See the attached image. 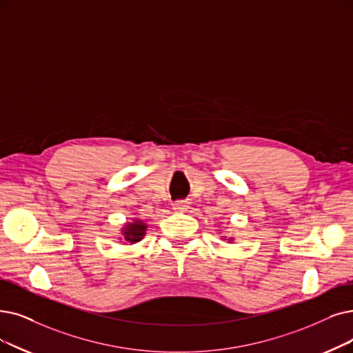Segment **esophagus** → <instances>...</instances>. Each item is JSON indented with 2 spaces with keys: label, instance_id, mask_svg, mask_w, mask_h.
<instances>
[{
  "label": "esophagus",
  "instance_id": "esophagus-1",
  "mask_svg": "<svg viewBox=\"0 0 353 353\" xmlns=\"http://www.w3.org/2000/svg\"><path fill=\"white\" fill-rule=\"evenodd\" d=\"M172 207H174V210H176V211H185V210L190 207V203H188L187 200H178V201H175V203L172 204Z\"/></svg>",
  "mask_w": 353,
  "mask_h": 353
}]
</instances>
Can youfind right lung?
Returning <instances> with one entry per match:
<instances>
[{"label": "right lung", "mask_w": 353, "mask_h": 353, "mask_svg": "<svg viewBox=\"0 0 353 353\" xmlns=\"http://www.w3.org/2000/svg\"><path fill=\"white\" fill-rule=\"evenodd\" d=\"M146 228H148V225L142 220H134L133 223H128V224H125V228L123 229L124 241L130 242V243L139 242L140 239L145 236Z\"/></svg>", "instance_id": "1"}]
</instances>
